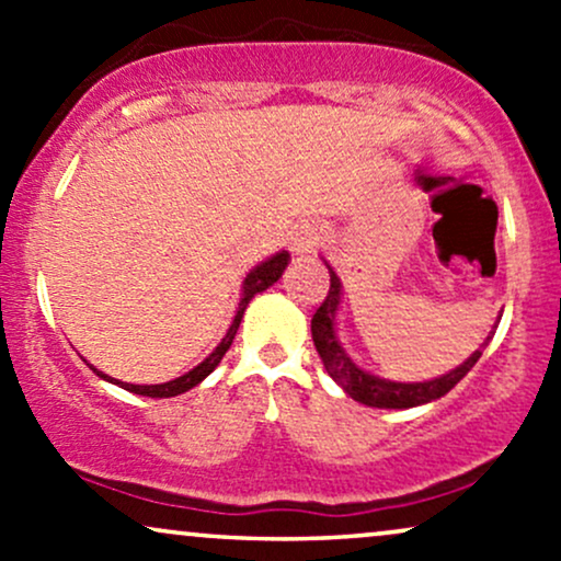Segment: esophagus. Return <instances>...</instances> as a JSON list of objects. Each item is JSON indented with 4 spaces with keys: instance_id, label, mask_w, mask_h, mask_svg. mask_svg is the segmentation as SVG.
I'll list each match as a JSON object with an SVG mask.
<instances>
[{
    "instance_id": "1",
    "label": "esophagus",
    "mask_w": 561,
    "mask_h": 561,
    "mask_svg": "<svg viewBox=\"0 0 561 561\" xmlns=\"http://www.w3.org/2000/svg\"><path fill=\"white\" fill-rule=\"evenodd\" d=\"M319 244H324V231H321L319 227H302L293 240V248H295V253H298V255L313 253Z\"/></svg>"
}]
</instances>
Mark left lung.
<instances>
[{
  "mask_svg": "<svg viewBox=\"0 0 561 561\" xmlns=\"http://www.w3.org/2000/svg\"><path fill=\"white\" fill-rule=\"evenodd\" d=\"M340 295H343V285H340L337 274L330 268V293H327L324 302H321L311 319L313 345H317L321 364L330 371L334 382H337L353 401L371 405V409H411V405H422L443 398L450 388H456V382H461V379L467 377V371L472 369L474 364H478V358L482 356V351L491 343L495 332L493 330L488 334L485 343L480 345V351H474L465 364L450 369L448 375L430 379V382H392V379H382L358 369V366L351 362V356L345 353V347L340 345L337 330H334V324H337Z\"/></svg>",
  "mask_w": 561,
  "mask_h": 561,
  "instance_id": "8db88e82",
  "label": "left lung"
}]
</instances>
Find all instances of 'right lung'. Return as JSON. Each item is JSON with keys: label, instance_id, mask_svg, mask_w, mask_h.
<instances>
[{"label": "right lung", "instance_id": "right-lung-1", "mask_svg": "<svg viewBox=\"0 0 561 561\" xmlns=\"http://www.w3.org/2000/svg\"><path fill=\"white\" fill-rule=\"evenodd\" d=\"M287 263H289V253H287V250H282V253H276V255H272V259H268V261L259 263V266H255L253 272L244 276L240 306H237L234 321H231V327L227 330V334H224L221 343L216 345V351L210 353V356L205 358L203 364H197L195 369L186 371V375L171 379V382H163V385H128V382H118V379L102 375V371H96V369H94V371H96V375H100L102 379H107V382L121 385V388H124V390L137 392V396H147V398H173V396H182V392H186V390H192V388H195V385L203 382V379L208 377L210 371H214L218 364H221L224 353L229 351L231 340H234L237 330H240V321H242L244 308H248V302L253 300L259 293H263V289L272 287L274 282L282 276V272H285V268H287Z\"/></svg>", "mask_w": 561, "mask_h": 561}]
</instances>
